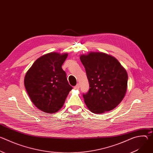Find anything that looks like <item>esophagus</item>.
<instances>
[{
    "mask_svg": "<svg viewBox=\"0 0 153 153\" xmlns=\"http://www.w3.org/2000/svg\"><path fill=\"white\" fill-rule=\"evenodd\" d=\"M79 88H80V85H79V83H77V84L74 87V88L75 90H78V89H79Z\"/></svg>",
    "mask_w": 153,
    "mask_h": 153,
    "instance_id": "esophagus-1",
    "label": "esophagus"
}]
</instances>
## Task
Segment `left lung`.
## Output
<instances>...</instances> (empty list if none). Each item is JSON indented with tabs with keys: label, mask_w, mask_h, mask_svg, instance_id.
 I'll use <instances>...</instances> for the list:
<instances>
[{
	"label": "left lung",
	"mask_w": 153,
	"mask_h": 153,
	"mask_svg": "<svg viewBox=\"0 0 153 153\" xmlns=\"http://www.w3.org/2000/svg\"><path fill=\"white\" fill-rule=\"evenodd\" d=\"M90 90L83 94L89 110L104 113L115 108L123 100L127 90L128 74L113 56L102 52L82 54Z\"/></svg>",
	"instance_id": "left-lung-1"
}]
</instances>
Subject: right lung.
Wrapping results in <instances>:
<instances>
[{
    "label": "right lung",
    "instance_id": "obj_1",
    "mask_svg": "<svg viewBox=\"0 0 153 153\" xmlns=\"http://www.w3.org/2000/svg\"><path fill=\"white\" fill-rule=\"evenodd\" d=\"M68 53L52 52L38 58L27 71L24 85L33 104L47 113H55L63 106L72 86L62 66Z\"/></svg>",
    "mask_w": 153,
    "mask_h": 153
}]
</instances>
